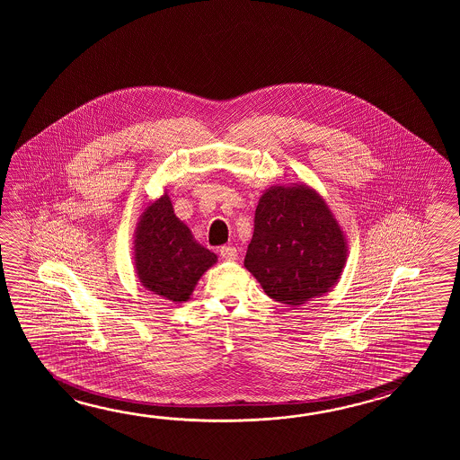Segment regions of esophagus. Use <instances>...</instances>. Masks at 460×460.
I'll use <instances>...</instances> for the list:
<instances>
[{
    "mask_svg": "<svg viewBox=\"0 0 460 460\" xmlns=\"http://www.w3.org/2000/svg\"><path fill=\"white\" fill-rule=\"evenodd\" d=\"M220 256H222L224 260L234 261V260L238 258V252H236L234 246H222V248H220Z\"/></svg>",
    "mask_w": 460,
    "mask_h": 460,
    "instance_id": "obj_1",
    "label": "esophagus"
}]
</instances>
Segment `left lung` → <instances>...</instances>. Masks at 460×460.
Here are the masks:
<instances>
[{
	"label": "left lung",
	"mask_w": 460,
	"mask_h": 460,
	"mask_svg": "<svg viewBox=\"0 0 460 460\" xmlns=\"http://www.w3.org/2000/svg\"><path fill=\"white\" fill-rule=\"evenodd\" d=\"M347 252L342 226L315 189L276 184L260 197L244 268L271 299L299 307L339 283Z\"/></svg>",
	"instance_id": "1"
}]
</instances>
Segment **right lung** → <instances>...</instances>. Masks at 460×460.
I'll return each mask as SVG.
<instances>
[{
  "mask_svg": "<svg viewBox=\"0 0 460 460\" xmlns=\"http://www.w3.org/2000/svg\"><path fill=\"white\" fill-rule=\"evenodd\" d=\"M133 238L139 283L172 303L189 301L199 279L217 263V254L199 243L177 218L167 189L143 210Z\"/></svg>",
  "mask_w": 460,
  "mask_h": 460,
  "instance_id": "obj_1",
  "label": "right lung"
}]
</instances>
